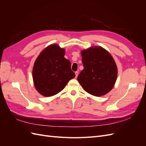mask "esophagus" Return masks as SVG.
<instances>
[{
	"mask_svg": "<svg viewBox=\"0 0 146 146\" xmlns=\"http://www.w3.org/2000/svg\"><path fill=\"white\" fill-rule=\"evenodd\" d=\"M75 74H76V77H77L78 75V71H76V72H75Z\"/></svg>",
	"mask_w": 146,
	"mask_h": 146,
	"instance_id": "obj_1",
	"label": "esophagus"
}]
</instances>
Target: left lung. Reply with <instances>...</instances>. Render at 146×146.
Segmentation results:
<instances>
[{
    "label": "left lung",
    "instance_id": "left-lung-1",
    "mask_svg": "<svg viewBox=\"0 0 146 146\" xmlns=\"http://www.w3.org/2000/svg\"><path fill=\"white\" fill-rule=\"evenodd\" d=\"M84 69L77 80L88 93L95 96L107 94L116 82L117 69L111 55L101 47L82 52Z\"/></svg>",
    "mask_w": 146,
    "mask_h": 146
}]
</instances>
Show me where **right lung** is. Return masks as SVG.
<instances>
[{
    "instance_id": "right-lung-1",
    "label": "right lung",
    "mask_w": 146,
    "mask_h": 146,
    "mask_svg": "<svg viewBox=\"0 0 146 146\" xmlns=\"http://www.w3.org/2000/svg\"><path fill=\"white\" fill-rule=\"evenodd\" d=\"M64 54V49L53 44L42 50L35 61L33 82L36 90L42 96L49 97L58 93L76 76Z\"/></svg>"
}]
</instances>
